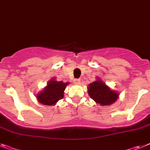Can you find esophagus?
<instances>
[{"mask_svg":"<svg viewBox=\"0 0 150 150\" xmlns=\"http://www.w3.org/2000/svg\"><path fill=\"white\" fill-rule=\"evenodd\" d=\"M74 81H75V84H80V82H81V80L79 79H75V80H74Z\"/></svg>","mask_w":150,"mask_h":150,"instance_id":"obj_1","label":"esophagus"}]
</instances>
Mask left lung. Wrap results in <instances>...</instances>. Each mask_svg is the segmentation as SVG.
<instances>
[{
    "instance_id": "1",
    "label": "left lung",
    "mask_w": 150,
    "mask_h": 150,
    "mask_svg": "<svg viewBox=\"0 0 150 150\" xmlns=\"http://www.w3.org/2000/svg\"><path fill=\"white\" fill-rule=\"evenodd\" d=\"M88 90L89 96L95 102L103 106L113 104L119 96L117 93L110 90L101 80H98L90 84Z\"/></svg>"
}]
</instances>
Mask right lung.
Wrapping results in <instances>:
<instances>
[{
    "mask_svg": "<svg viewBox=\"0 0 150 150\" xmlns=\"http://www.w3.org/2000/svg\"><path fill=\"white\" fill-rule=\"evenodd\" d=\"M68 84L69 82L64 83L52 79L48 82L44 90L37 94L36 98L40 103L44 105H54L58 100L63 98L64 91Z\"/></svg>",
    "mask_w": 150,
    "mask_h": 150,
    "instance_id": "add662e5",
    "label": "right lung"
}]
</instances>
